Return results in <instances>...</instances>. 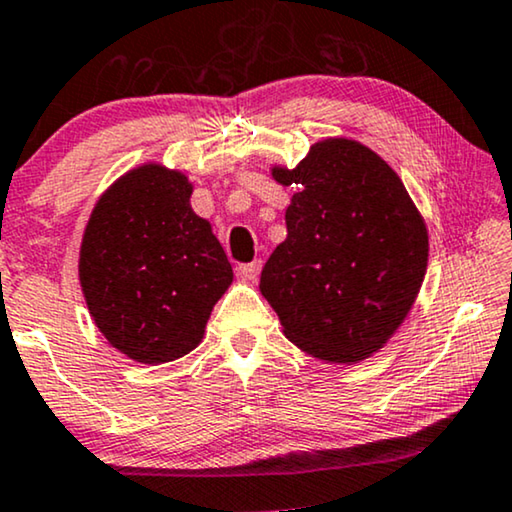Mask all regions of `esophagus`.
<instances>
[{
	"label": "esophagus",
	"mask_w": 512,
	"mask_h": 512,
	"mask_svg": "<svg viewBox=\"0 0 512 512\" xmlns=\"http://www.w3.org/2000/svg\"><path fill=\"white\" fill-rule=\"evenodd\" d=\"M259 271H262V262H259V259H255V262L236 266V276L243 278V280H255L259 276Z\"/></svg>",
	"instance_id": "1"
}]
</instances>
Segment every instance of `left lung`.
I'll list each match as a JSON object with an SVG mask.
<instances>
[{
    "label": "left lung",
    "mask_w": 512,
    "mask_h": 512,
    "mask_svg": "<svg viewBox=\"0 0 512 512\" xmlns=\"http://www.w3.org/2000/svg\"><path fill=\"white\" fill-rule=\"evenodd\" d=\"M273 178L297 192L259 290L285 336L313 357H369L420 292L429 253L420 213L399 176L357 141H322Z\"/></svg>",
    "instance_id": "left-lung-1"
}]
</instances>
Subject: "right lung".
Returning <instances> with one entry per match:
<instances>
[{"mask_svg": "<svg viewBox=\"0 0 512 512\" xmlns=\"http://www.w3.org/2000/svg\"><path fill=\"white\" fill-rule=\"evenodd\" d=\"M190 194L183 174L148 164L122 176L85 227V301L113 348L136 362H171L197 348L232 283V264Z\"/></svg>", "mask_w": 512, "mask_h": 512, "instance_id": "add662e5", "label": "right lung"}]
</instances>
